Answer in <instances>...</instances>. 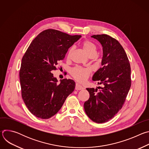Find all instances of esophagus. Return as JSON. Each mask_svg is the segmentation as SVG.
<instances>
[{
  "mask_svg": "<svg viewBox=\"0 0 149 149\" xmlns=\"http://www.w3.org/2000/svg\"><path fill=\"white\" fill-rule=\"evenodd\" d=\"M82 89H84V88L81 84H79L78 83L76 84V86H75V90H81Z\"/></svg>",
  "mask_w": 149,
  "mask_h": 149,
  "instance_id": "1",
  "label": "esophagus"
}]
</instances>
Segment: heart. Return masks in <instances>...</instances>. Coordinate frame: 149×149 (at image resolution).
I'll use <instances>...</instances> for the list:
<instances>
[{
  "mask_svg": "<svg viewBox=\"0 0 149 149\" xmlns=\"http://www.w3.org/2000/svg\"><path fill=\"white\" fill-rule=\"evenodd\" d=\"M83 49L88 55L91 54H95L97 51V47L95 44L90 40H84L82 43ZM72 48L70 49L67 53V58H70L72 52ZM91 70L89 68H84L81 67H76L72 70V76L79 81H83L87 78Z\"/></svg>",
  "mask_w": 149,
  "mask_h": 149,
  "instance_id": "b5f03b06",
  "label": "heart"
}]
</instances>
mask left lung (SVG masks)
Here are the masks:
<instances>
[{"label":"left lung","instance_id":"left-lung-1","mask_svg":"<svg viewBox=\"0 0 149 149\" xmlns=\"http://www.w3.org/2000/svg\"><path fill=\"white\" fill-rule=\"evenodd\" d=\"M102 47V67L93 80L102 87L87 88L89 99L84 110L94 122L104 123L113 118L121 109L131 87V68L123 47L116 39L105 34L94 35Z\"/></svg>","mask_w":149,"mask_h":149}]
</instances>
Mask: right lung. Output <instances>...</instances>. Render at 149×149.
I'll return each instance as SVG.
<instances>
[{
    "mask_svg": "<svg viewBox=\"0 0 149 149\" xmlns=\"http://www.w3.org/2000/svg\"><path fill=\"white\" fill-rule=\"evenodd\" d=\"M81 37L47 29L32 40L24 54L19 71L22 97L36 117L48 119L55 115L74 91V80L65 78L58 84L51 72Z\"/></svg>",
    "mask_w": 149,
    "mask_h": 149,
    "instance_id": "1",
    "label": "right lung"
}]
</instances>
